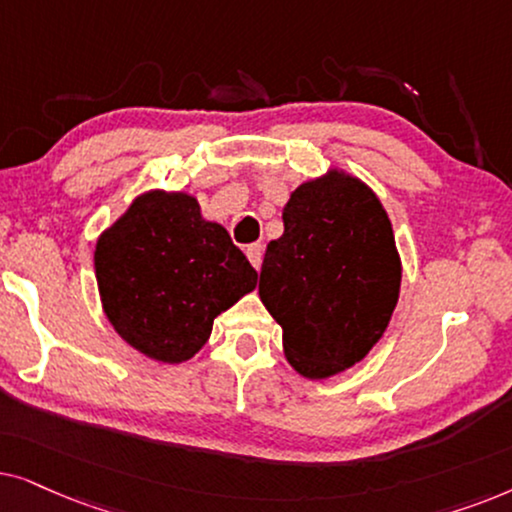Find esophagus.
<instances>
[{
    "label": "esophagus",
    "instance_id": "esophagus-1",
    "mask_svg": "<svg viewBox=\"0 0 512 512\" xmlns=\"http://www.w3.org/2000/svg\"><path fill=\"white\" fill-rule=\"evenodd\" d=\"M245 255H248V260L252 267H255L257 271L262 269V260H264V245L262 243H252L248 245V250H245Z\"/></svg>",
    "mask_w": 512,
    "mask_h": 512
}]
</instances>
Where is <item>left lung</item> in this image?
Returning <instances> with one entry per match:
<instances>
[{
    "label": "left lung",
    "instance_id": "1",
    "mask_svg": "<svg viewBox=\"0 0 512 512\" xmlns=\"http://www.w3.org/2000/svg\"><path fill=\"white\" fill-rule=\"evenodd\" d=\"M283 224L267 245L260 299L283 327L292 370L330 379L377 346L398 304L391 220L367 182L332 166L292 189Z\"/></svg>",
    "mask_w": 512,
    "mask_h": 512
}]
</instances>
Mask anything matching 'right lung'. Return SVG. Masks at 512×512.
Instances as JSON below:
<instances>
[{
    "mask_svg": "<svg viewBox=\"0 0 512 512\" xmlns=\"http://www.w3.org/2000/svg\"><path fill=\"white\" fill-rule=\"evenodd\" d=\"M102 311L142 356L180 365L210 339L215 318L255 290L257 271L199 199L147 189L93 250Z\"/></svg>",
    "mask_w": 512,
    "mask_h": 512,
    "instance_id": "right-lung-1",
    "label": "right lung"
}]
</instances>
